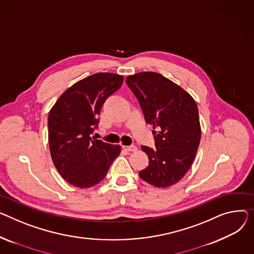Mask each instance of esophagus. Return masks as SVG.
Masks as SVG:
<instances>
[{
  "label": "esophagus",
  "mask_w": 254,
  "mask_h": 254,
  "mask_svg": "<svg viewBox=\"0 0 254 254\" xmlns=\"http://www.w3.org/2000/svg\"><path fill=\"white\" fill-rule=\"evenodd\" d=\"M123 148L126 150V151H128V152H133V151H137V147L134 145H129V146H123Z\"/></svg>",
  "instance_id": "1"
}]
</instances>
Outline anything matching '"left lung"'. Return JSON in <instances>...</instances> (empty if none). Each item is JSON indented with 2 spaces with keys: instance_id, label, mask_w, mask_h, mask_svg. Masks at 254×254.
I'll list each match as a JSON object with an SVG mask.
<instances>
[{
  "instance_id": "obj_1",
  "label": "left lung",
  "mask_w": 254,
  "mask_h": 254,
  "mask_svg": "<svg viewBox=\"0 0 254 254\" xmlns=\"http://www.w3.org/2000/svg\"><path fill=\"white\" fill-rule=\"evenodd\" d=\"M127 87L137 97L147 124L153 126L155 148L142 146L149 165L139 173L158 188L171 187L189 171L198 150L201 128L194 99L156 72L129 75Z\"/></svg>"
}]
</instances>
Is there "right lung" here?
Listing matches in <instances>:
<instances>
[{
    "label": "right lung",
    "mask_w": 254,
    "mask_h": 254,
    "mask_svg": "<svg viewBox=\"0 0 254 254\" xmlns=\"http://www.w3.org/2000/svg\"><path fill=\"white\" fill-rule=\"evenodd\" d=\"M123 81L120 74L90 75L63 93L49 113L51 156L62 178L74 187L90 188L102 181L121 153L120 145L91 137L101 108Z\"/></svg>",
    "instance_id": "obj_1"
}]
</instances>
